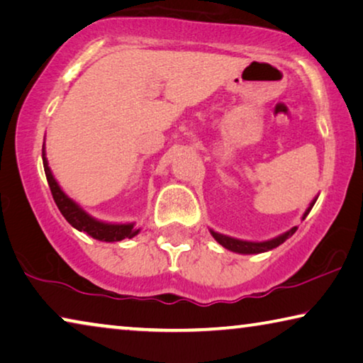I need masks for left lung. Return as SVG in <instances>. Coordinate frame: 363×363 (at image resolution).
I'll list each match as a JSON object with an SVG mask.
<instances>
[{"label": "left lung", "instance_id": "8db88e82", "mask_svg": "<svg viewBox=\"0 0 363 363\" xmlns=\"http://www.w3.org/2000/svg\"><path fill=\"white\" fill-rule=\"evenodd\" d=\"M316 199L313 200L312 203L308 205V208L306 210V213H303L302 220H306V216L310 213V210H312V206L315 205ZM297 231V226L291 228L289 231H286L284 234L278 235V238L274 239H269V240H263V242H250V240H240V239H234V238H229V235H224V234H220V233H215L213 229H210V233L213 238H215V240L218 244H221L224 249L231 250V252H235V254H244V255H250V254H262V252H268L272 249H276V247L281 245L284 242L286 239H289L292 234H294Z\"/></svg>", "mask_w": 363, "mask_h": 363}]
</instances>
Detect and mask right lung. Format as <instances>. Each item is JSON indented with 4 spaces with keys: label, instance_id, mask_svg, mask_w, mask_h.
I'll return each mask as SVG.
<instances>
[{
    "label": "right lung",
    "instance_id": "add662e5",
    "mask_svg": "<svg viewBox=\"0 0 363 363\" xmlns=\"http://www.w3.org/2000/svg\"><path fill=\"white\" fill-rule=\"evenodd\" d=\"M45 145L42 150L43 157V168L45 174H47V181L50 186V191L53 194V199L60 208L61 215L66 218V221L71 224L72 228H76L77 231H82L89 234L90 238L96 240H103V242H119L123 239H132L134 235L140 233V229L135 228V223H105L96 220V218L90 216L82 206L74 202L71 197H67L65 191L60 187V184L56 182L53 172H51L48 166V160L45 157Z\"/></svg>",
    "mask_w": 363,
    "mask_h": 363
}]
</instances>
